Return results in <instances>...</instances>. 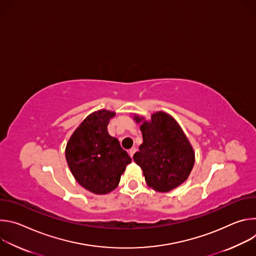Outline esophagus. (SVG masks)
Returning a JSON list of instances; mask_svg holds the SVG:
<instances>
[{
  "mask_svg": "<svg viewBox=\"0 0 256 256\" xmlns=\"http://www.w3.org/2000/svg\"><path fill=\"white\" fill-rule=\"evenodd\" d=\"M136 152V148H132V149H130L128 150V154H130V156L132 158V156H134V154Z\"/></svg>",
  "mask_w": 256,
  "mask_h": 256,
  "instance_id": "1",
  "label": "esophagus"
}]
</instances>
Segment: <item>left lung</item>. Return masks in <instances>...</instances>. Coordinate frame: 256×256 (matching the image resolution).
<instances>
[{"instance_id": "obj_1", "label": "left lung", "mask_w": 256, "mask_h": 256, "mask_svg": "<svg viewBox=\"0 0 256 256\" xmlns=\"http://www.w3.org/2000/svg\"><path fill=\"white\" fill-rule=\"evenodd\" d=\"M151 118L150 122H144L140 126L144 142L134 160L150 188L167 192L188 179L194 164V153L172 116L157 112Z\"/></svg>"}]
</instances>
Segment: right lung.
Here are the masks:
<instances>
[{
    "mask_svg": "<svg viewBox=\"0 0 256 256\" xmlns=\"http://www.w3.org/2000/svg\"><path fill=\"white\" fill-rule=\"evenodd\" d=\"M114 116L107 110L91 114L66 144V159L72 174L79 184L96 194L112 192L132 162L118 140L108 134L107 126Z\"/></svg>",
    "mask_w": 256,
    "mask_h": 256,
    "instance_id": "1",
    "label": "right lung"
}]
</instances>
